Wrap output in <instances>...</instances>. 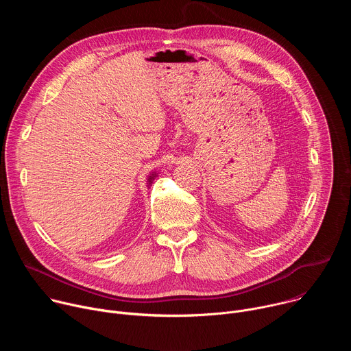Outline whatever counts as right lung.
Listing matches in <instances>:
<instances>
[{
    "label": "right lung",
    "mask_w": 351,
    "mask_h": 351,
    "mask_svg": "<svg viewBox=\"0 0 351 351\" xmlns=\"http://www.w3.org/2000/svg\"><path fill=\"white\" fill-rule=\"evenodd\" d=\"M154 176H156V175H153V176H149V178H148V182H149V183H152V180L154 179Z\"/></svg>",
    "instance_id": "add662e5"
}]
</instances>
